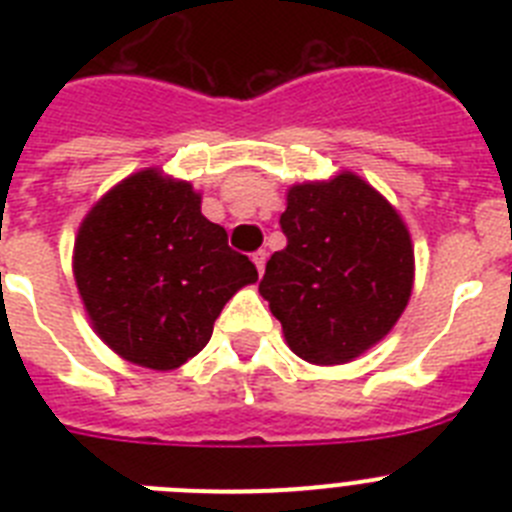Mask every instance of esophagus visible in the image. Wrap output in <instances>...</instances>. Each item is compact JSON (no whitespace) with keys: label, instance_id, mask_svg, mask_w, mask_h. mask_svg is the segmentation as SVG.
<instances>
[{"label":"esophagus","instance_id":"1","mask_svg":"<svg viewBox=\"0 0 512 512\" xmlns=\"http://www.w3.org/2000/svg\"><path fill=\"white\" fill-rule=\"evenodd\" d=\"M266 256H269V253H266L264 248H261V251H256V253H253V264H256V269H259V274H264Z\"/></svg>","mask_w":512,"mask_h":512}]
</instances>
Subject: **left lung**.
Returning <instances> with one entry per match:
<instances>
[{"label":"left lung","instance_id":"obj_1","mask_svg":"<svg viewBox=\"0 0 512 512\" xmlns=\"http://www.w3.org/2000/svg\"><path fill=\"white\" fill-rule=\"evenodd\" d=\"M259 292L289 348L310 364H346L382 341L413 289V243L395 207L354 174L297 184L279 217Z\"/></svg>","mask_w":512,"mask_h":512}]
</instances>
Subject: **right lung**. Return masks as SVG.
<instances>
[{
	"label": "right lung",
	"instance_id": "right-lung-1",
	"mask_svg": "<svg viewBox=\"0 0 512 512\" xmlns=\"http://www.w3.org/2000/svg\"><path fill=\"white\" fill-rule=\"evenodd\" d=\"M74 277L102 341L164 372L200 354L225 302L259 271L202 215L192 184L151 169L92 207L76 235Z\"/></svg>",
	"mask_w": 512,
	"mask_h": 512
}]
</instances>
